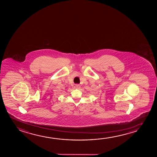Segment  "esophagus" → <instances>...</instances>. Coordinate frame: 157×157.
Instances as JSON below:
<instances>
[{"mask_svg":"<svg viewBox=\"0 0 157 157\" xmlns=\"http://www.w3.org/2000/svg\"><path fill=\"white\" fill-rule=\"evenodd\" d=\"M75 88H77V89H78V88H80L79 85H78V84H75Z\"/></svg>","mask_w":157,"mask_h":157,"instance_id":"esophagus-1","label":"esophagus"}]
</instances>
